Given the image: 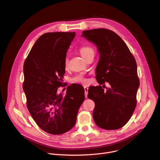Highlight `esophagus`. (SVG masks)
Segmentation results:
<instances>
[{"mask_svg": "<svg viewBox=\"0 0 160 160\" xmlns=\"http://www.w3.org/2000/svg\"><path fill=\"white\" fill-rule=\"evenodd\" d=\"M88 88L87 87H84V90H85V96L87 98V94H88Z\"/></svg>", "mask_w": 160, "mask_h": 160, "instance_id": "34e87169", "label": "esophagus"}]
</instances>
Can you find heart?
Returning a JSON list of instances; mask_svg holds the SVG:
<instances>
[{"label":"heart","instance_id":"b5f03b06","mask_svg":"<svg viewBox=\"0 0 160 160\" xmlns=\"http://www.w3.org/2000/svg\"><path fill=\"white\" fill-rule=\"evenodd\" d=\"M78 51H79L80 55L85 59H86L91 54H93L94 52V49L91 47L88 46V45H86V46H82V47L78 49ZM68 65V59L66 58L64 60V66L66 68H67ZM72 82L74 83H86L87 82V80L83 75H78L72 78Z\"/></svg>","mask_w":160,"mask_h":160}]
</instances>
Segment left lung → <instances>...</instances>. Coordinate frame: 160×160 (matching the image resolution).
<instances>
[{"mask_svg":"<svg viewBox=\"0 0 160 160\" xmlns=\"http://www.w3.org/2000/svg\"><path fill=\"white\" fill-rule=\"evenodd\" d=\"M82 37L92 42L98 49V82L100 85L108 82L111 85L106 90L101 85L88 88L87 97L95 103L94 120L102 129H119L130 119L137 104L140 82L135 59L124 41L111 30H85Z\"/></svg>","mask_w":160,"mask_h":160,"instance_id":"1","label":"left lung"}]
</instances>
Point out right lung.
Instances as JSON below:
<instances>
[{
    "instance_id": "obj_1",
    "label": "right lung",
    "mask_w": 160,
    "mask_h": 160,
    "mask_svg": "<svg viewBox=\"0 0 160 160\" xmlns=\"http://www.w3.org/2000/svg\"><path fill=\"white\" fill-rule=\"evenodd\" d=\"M75 32H51L35 42L23 65L22 88L34 121L43 131L60 135L74 127L85 99L81 85H69L58 94L65 73L64 60Z\"/></svg>"
}]
</instances>
